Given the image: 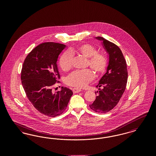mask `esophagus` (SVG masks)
Instances as JSON below:
<instances>
[{
  "label": "esophagus",
  "instance_id": "obj_1",
  "mask_svg": "<svg viewBox=\"0 0 156 156\" xmlns=\"http://www.w3.org/2000/svg\"><path fill=\"white\" fill-rule=\"evenodd\" d=\"M73 91L74 93H78L82 91L81 89H78V88H74L73 89Z\"/></svg>",
  "mask_w": 156,
  "mask_h": 156
}]
</instances>
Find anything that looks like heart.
Returning <instances> with one entry per match:
<instances>
[{
  "label": "heart",
  "mask_w": 156,
  "mask_h": 156,
  "mask_svg": "<svg viewBox=\"0 0 156 156\" xmlns=\"http://www.w3.org/2000/svg\"><path fill=\"white\" fill-rule=\"evenodd\" d=\"M71 51L87 58V64L94 71L97 75L104 74L106 71L108 65V57L104 52H97V48L95 46L88 43L82 44L72 50ZM73 54L67 51L59 58V66L64 71H68L73 67ZM94 77V73L89 69L76 71L67 76L66 83L71 87L83 88L93 80Z\"/></svg>",
  "instance_id": "b5f03b06"
}]
</instances>
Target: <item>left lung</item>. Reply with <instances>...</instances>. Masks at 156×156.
Segmentation results:
<instances>
[{
    "label": "left lung",
    "mask_w": 156,
    "mask_h": 156,
    "mask_svg": "<svg viewBox=\"0 0 156 156\" xmlns=\"http://www.w3.org/2000/svg\"><path fill=\"white\" fill-rule=\"evenodd\" d=\"M96 38L103 41V46L109 54V64L106 73L97 86L99 91L95 94L98 93V95L89 107L94 111L105 113L118 104L126 89L128 74L126 60L119 47L103 37Z\"/></svg>",
    "instance_id": "obj_1"
}]
</instances>
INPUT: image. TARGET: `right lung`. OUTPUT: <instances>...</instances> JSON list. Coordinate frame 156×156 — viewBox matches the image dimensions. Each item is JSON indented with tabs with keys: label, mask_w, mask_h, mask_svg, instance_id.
Segmentation results:
<instances>
[{
	"label": "right lung",
	"mask_w": 156,
	"mask_h": 156,
	"mask_svg": "<svg viewBox=\"0 0 156 156\" xmlns=\"http://www.w3.org/2000/svg\"><path fill=\"white\" fill-rule=\"evenodd\" d=\"M66 45L47 42L37 45L27 55L23 64L21 80L26 96L41 113L49 117L61 115L73 94L61 87L53 93L52 87L60 78L57 61Z\"/></svg>",
	"instance_id": "add662e5"
}]
</instances>
